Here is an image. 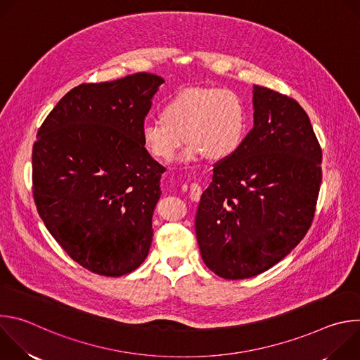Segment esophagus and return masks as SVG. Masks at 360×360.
I'll list each match as a JSON object with an SVG mask.
<instances>
[{
	"mask_svg": "<svg viewBox=\"0 0 360 360\" xmlns=\"http://www.w3.org/2000/svg\"><path fill=\"white\" fill-rule=\"evenodd\" d=\"M200 195H202V188L198 184H191V186H189V198L192 200L198 202L200 199Z\"/></svg>",
	"mask_w": 360,
	"mask_h": 360,
	"instance_id": "34e87169",
	"label": "esophagus"
}]
</instances>
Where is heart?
<instances>
[{
    "mask_svg": "<svg viewBox=\"0 0 360 360\" xmlns=\"http://www.w3.org/2000/svg\"><path fill=\"white\" fill-rule=\"evenodd\" d=\"M248 110L231 88H185L161 108V121H146L141 129L143 146L160 162H171L185 142L181 161L195 164L232 158L245 142Z\"/></svg>",
    "mask_w": 360,
    "mask_h": 360,
    "instance_id": "heart-1",
    "label": "heart"
}]
</instances>
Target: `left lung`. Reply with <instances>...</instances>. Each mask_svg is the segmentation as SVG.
I'll list each match as a JSON object with an SVG mask.
<instances>
[{"mask_svg":"<svg viewBox=\"0 0 360 360\" xmlns=\"http://www.w3.org/2000/svg\"><path fill=\"white\" fill-rule=\"evenodd\" d=\"M253 128L214 168L195 219L200 256L224 279L259 275L311 228L322 184V149L297 102L253 86Z\"/></svg>","mask_w":360,"mask_h":360,"instance_id":"obj_1","label":"left lung"}]
</instances>
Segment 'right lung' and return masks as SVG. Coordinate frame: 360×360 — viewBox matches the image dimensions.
Here are the masks:
<instances>
[{
  "instance_id": "1",
  "label": "right lung",
  "mask_w": 360,
  "mask_h": 360,
  "mask_svg": "<svg viewBox=\"0 0 360 360\" xmlns=\"http://www.w3.org/2000/svg\"><path fill=\"white\" fill-rule=\"evenodd\" d=\"M161 84L148 72L81 84L37 134V211L71 259L102 276L131 274L152 243L165 168L145 149L141 129Z\"/></svg>"
}]
</instances>
